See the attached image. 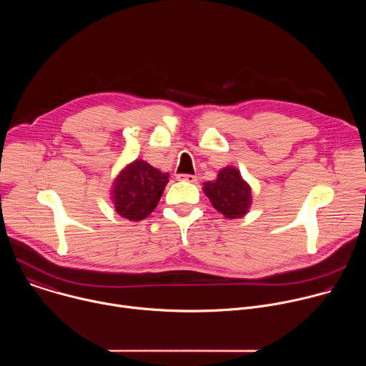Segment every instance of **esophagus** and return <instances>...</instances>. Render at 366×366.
Returning <instances> with one entry per match:
<instances>
[{"mask_svg": "<svg viewBox=\"0 0 366 366\" xmlns=\"http://www.w3.org/2000/svg\"><path fill=\"white\" fill-rule=\"evenodd\" d=\"M179 181H187V182H197L198 178L195 175H189V174H179L177 177Z\"/></svg>", "mask_w": 366, "mask_h": 366, "instance_id": "obj_1", "label": "esophagus"}]
</instances>
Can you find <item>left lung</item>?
<instances>
[{
	"label": "left lung",
	"instance_id": "obj_1",
	"mask_svg": "<svg viewBox=\"0 0 366 366\" xmlns=\"http://www.w3.org/2000/svg\"><path fill=\"white\" fill-rule=\"evenodd\" d=\"M202 191L216 210L226 219L246 216L252 205L250 185L242 178L240 171L234 167L220 169L214 181L204 182Z\"/></svg>",
	"mask_w": 366,
	"mask_h": 366
}]
</instances>
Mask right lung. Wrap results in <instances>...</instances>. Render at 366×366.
I'll return each mask as SVG.
<instances>
[{"instance_id":"right-lung-1","label":"right lung","mask_w":366,"mask_h":366,"mask_svg":"<svg viewBox=\"0 0 366 366\" xmlns=\"http://www.w3.org/2000/svg\"><path fill=\"white\" fill-rule=\"evenodd\" d=\"M168 178V172H161L143 159L124 167L112 187V201L119 216L130 222L146 219L158 205Z\"/></svg>"}]
</instances>
